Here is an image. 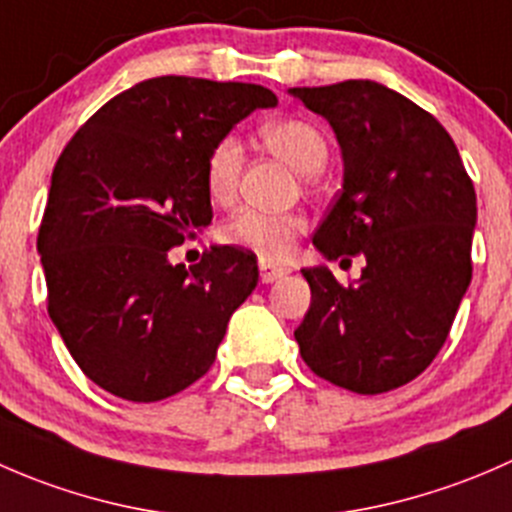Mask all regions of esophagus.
Instances as JSON below:
<instances>
[{
    "instance_id": "obj_1",
    "label": "esophagus",
    "mask_w": 512,
    "mask_h": 512,
    "mask_svg": "<svg viewBox=\"0 0 512 512\" xmlns=\"http://www.w3.org/2000/svg\"><path fill=\"white\" fill-rule=\"evenodd\" d=\"M285 275H289V267L275 265V262L270 260H260V280L265 282V285H272V282L282 280Z\"/></svg>"
}]
</instances>
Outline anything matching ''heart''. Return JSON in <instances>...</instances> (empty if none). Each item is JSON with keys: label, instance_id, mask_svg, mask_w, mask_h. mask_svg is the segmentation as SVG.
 Returning a JSON list of instances; mask_svg holds the SVG:
<instances>
[{"label": "heart", "instance_id": "1", "mask_svg": "<svg viewBox=\"0 0 512 512\" xmlns=\"http://www.w3.org/2000/svg\"><path fill=\"white\" fill-rule=\"evenodd\" d=\"M262 143L285 158L297 173L317 175L327 165L329 146L324 133L314 123L302 118H285L262 126ZM242 168V148L232 136L213 146L205 160V185L213 200H227L237 188ZM304 232V220L292 213H265V210L242 208L227 220L223 237L230 245L257 252L265 260H280L289 252L294 237Z\"/></svg>", "mask_w": 512, "mask_h": 512}]
</instances>
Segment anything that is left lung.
<instances>
[{
    "mask_svg": "<svg viewBox=\"0 0 512 512\" xmlns=\"http://www.w3.org/2000/svg\"><path fill=\"white\" fill-rule=\"evenodd\" d=\"M289 94L327 118L344 160L314 247L366 260L349 287L329 267H304L312 304L294 329L299 354L356 394L399 389L441 352L471 285L476 190L446 128L406 96L364 79Z\"/></svg>",
    "mask_w": 512,
    "mask_h": 512,
    "instance_id": "1",
    "label": "left lung"
}]
</instances>
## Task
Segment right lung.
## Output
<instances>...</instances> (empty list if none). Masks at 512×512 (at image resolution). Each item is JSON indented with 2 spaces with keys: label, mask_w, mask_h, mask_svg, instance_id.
<instances>
[{
  "label": "right lung",
  "mask_w": 512,
  "mask_h": 512,
  "mask_svg": "<svg viewBox=\"0 0 512 512\" xmlns=\"http://www.w3.org/2000/svg\"><path fill=\"white\" fill-rule=\"evenodd\" d=\"M265 86L158 76L113 96L64 148L39 227L49 317L86 376L126 401L168 399L213 366L257 257L220 245L185 270L168 250L213 220L205 160Z\"/></svg>",
  "instance_id": "obj_1"
}]
</instances>
